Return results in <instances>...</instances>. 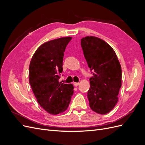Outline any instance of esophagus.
I'll return each instance as SVG.
<instances>
[{
    "label": "esophagus",
    "mask_w": 145,
    "mask_h": 145,
    "mask_svg": "<svg viewBox=\"0 0 145 145\" xmlns=\"http://www.w3.org/2000/svg\"><path fill=\"white\" fill-rule=\"evenodd\" d=\"M74 85L75 86H77L78 85H79V83H77V82H74Z\"/></svg>",
    "instance_id": "obj_1"
}]
</instances>
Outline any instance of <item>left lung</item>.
I'll use <instances>...</instances> for the list:
<instances>
[{
  "mask_svg": "<svg viewBox=\"0 0 145 145\" xmlns=\"http://www.w3.org/2000/svg\"><path fill=\"white\" fill-rule=\"evenodd\" d=\"M86 62L93 71L87 96L92 110L106 114L114 108L121 86V69L115 51L106 42L94 36L81 39Z\"/></svg>",
  "mask_w": 145,
  "mask_h": 145,
  "instance_id": "obj_1",
  "label": "left lung"
}]
</instances>
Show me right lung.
Wrapping results in <instances>:
<instances>
[{"label": "right lung", "instance_id": "right-lung-1", "mask_svg": "<svg viewBox=\"0 0 145 145\" xmlns=\"http://www.w3.org/2000/svg\"><path fill=\"white\" fill-rule=\"evenodd\" d=\"M72 37L54 39L38 48L31 60L29 82L38 103L48 113L67 110L74 93L72 84L59 82L64 52Z\"/></svg>", "mask_w": 145, "mask_h": 145}]
</instances>
